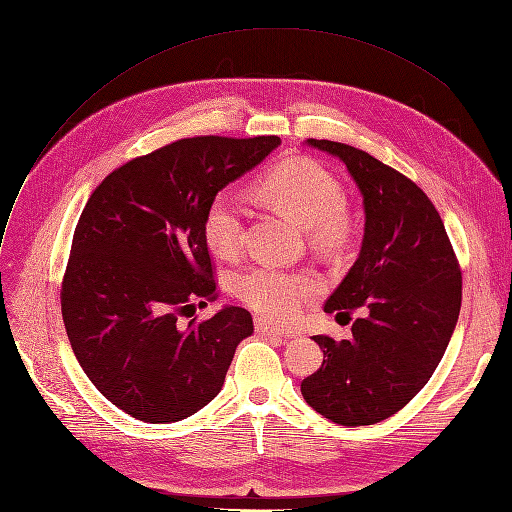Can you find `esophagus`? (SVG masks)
Masks as SVG:
<instances>
[{
  "label": "esophagus",
  "mask_w": 512,
  "mask_h": 512,
  "mask_svg": "<svg viewBox=\"0 0 512 512\" xmlns=\"http://www.w3.org/2000/svg\"><path fill=\"white\" fill-rule=\"evenodd\" d=\"M256 332H258V334H264V337H288V334H286L284 330L273 326V324L267 322V320H256Z\"/></svg>",
  "instance_id": "esophagus-1"
}]
</instances>
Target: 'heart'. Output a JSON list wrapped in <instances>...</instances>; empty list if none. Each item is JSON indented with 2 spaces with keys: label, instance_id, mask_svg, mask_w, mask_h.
I'll use <instances>...</instances> for the list:
<instances>
[{
  "label": "heart",
  "instance_id": "obj_1",
  "mask_svg": "<svg viewBox=\"0 0 512 512\" xmlns=\"http://www.w3.org/2000/svg\"><path fill=\"white\" fill-rule=\"evenodd\" d=\"M258 195L298 226L311 231V239L324 248L341 245L349 233L343 209V188L337 175L313 158H290L258 182ZM245 233L243 207L233 192H220L209 203L203 220V235L218 258H235L241 252ZM322 290L313 273L281 271L258 264L235 279L241 301L262 317L288 322L301 313L307 301Z\"/></svg>",
  "mask_w": 512,
  "mask_h": 512
}]
</instances>
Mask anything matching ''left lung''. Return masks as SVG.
I'll use <instances>...</instances> for the list:
<instances>
[{
	"mask_svg": "<svg viewBox=\"0 0 512 512\" xmlns=\"http://www.w3.org/2000/svg\"><path fill=\"white\" fill-rule=\"evenodd\" d=\"M337 156L364 205L362 248L324 311L362 317L351 339L317 334V373L301 383L309 407L339 426H370L413 400L436 370L462 307V273L436 207L415 182L354 146L307 139Z\"/></svg>",
	"mask_w": 512,
	"mask_h": 512,
	"instance_id": "1",
	"label": "left lung"
}]
</instances>
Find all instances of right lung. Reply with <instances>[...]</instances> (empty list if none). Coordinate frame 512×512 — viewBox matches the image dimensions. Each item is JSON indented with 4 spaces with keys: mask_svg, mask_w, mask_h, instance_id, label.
I'll use <instances>...</instances> for the list:
<instances>
[{
    "mask_svg": "<svg viewBox=\"0 0 512 512\" xmlns=\"http://www.w3.org/2000/svg\"><path fill=\"white\" fill-rule=\"evenodd\" d=\"M279 144L275 135L180 139L112 171L84 205L63 322L86 377L131 417L171 424L201 411L254 332L250 311L233 305L205 322L182 315L216 294L209 203Z\"/></svg>",
    "mask_w": 512,
    "mask_h": 512,
    "instance_id": "right-lung-1",
    "label": "right lung"
}]
</instances>
